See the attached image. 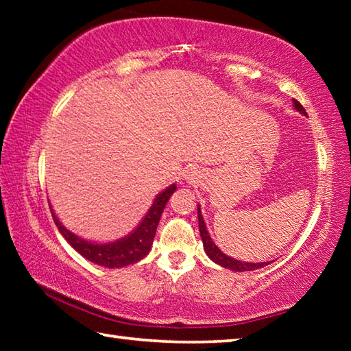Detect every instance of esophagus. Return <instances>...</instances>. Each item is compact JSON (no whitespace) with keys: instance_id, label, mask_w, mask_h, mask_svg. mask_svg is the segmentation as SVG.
Returning a JSON list of instances; mask_svg holds the SVG:
<instances>
[{"instance_id":"esophagus-1","label":"esophagus","mask_w":351,"mask_h":351,"mask_svg":"<svg viewBox=\"0 0 351 351\" xmlns=\"http://www.w3.org/2000/svg\"><path fill=\"white\" fill-rule=\"evenodd\" d=\"M197 175H198V170H195V169H187V171H186V175H184V178H186V180L189 181V182H193L195 180H197Z\"/></svg>"}]
</instances>
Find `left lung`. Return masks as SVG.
Wrapping results in <instances>:
<instances>
[{
    "mask_svg": "<svg viewBox=\"0 0 351 351\" xmlns=\"http://www.w3.org/2000/svg\"><path fill=\"white\" fill-rule=\"evenodd\" d=\"M294 102V108L302 112V114H306V111L304 110V106H302L297 100H293ZM198 224H199V234H201V240H203V245H204V251L206 254L209 255V258L212 261H215L217 265L223 266L226 269H230V271H237V272H243V271H254V269H260L263 268V266L269 265V261H261V263H249V261H240V260H235L232 257H229V255H226L221 249H219L215 243L212 241L210 235H209V230H207V226L204 223V218L201 215V207L198 204Z\"/></svg>",
    "mask_w": 351,
    "mask_h": 351,
    "instance_id": "1",
    "label": "left lung"
}]
</instances>
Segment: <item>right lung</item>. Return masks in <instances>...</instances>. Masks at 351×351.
<instances>
[{
    "instance_id": "add662e5",
    "label": "right lung",
    "mask_w": 351,
    "mask_h": 351,
    "mask_svg": "<svg viewBox=\"0 0 351 351\" xmlns=\"http://www.w3.org/2000/svg\"><path fill=\"white\" fill-rule=\"evenodd\" d=\"M175 190L176 184H171L170 187L156 195L152 207L145 213V217L142 218L138 228L128 235L122 237V239L110 243H93L82 239V237H77L74 232H71L69 229L64 228L60 223V219L56 217L52 207H49L52 218H54L60 234L82 257H85L86 260H90L99 266H105V268H123V266L138 263V261H141L150 252L159 219H161L165 204H167V201L173 195Z\"/></svg>"
}]
</instances>
